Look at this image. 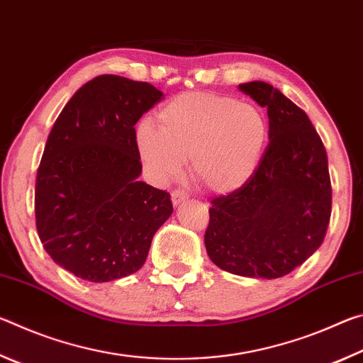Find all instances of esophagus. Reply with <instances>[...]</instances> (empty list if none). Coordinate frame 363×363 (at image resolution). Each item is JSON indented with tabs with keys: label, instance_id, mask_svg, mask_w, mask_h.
<instances>
[{
	"label": "esophagus",
	"instance_id": "34e87169",
	"mask_svg": "<svg viewBox=\"0 0 363 363\" xmlns=\"http://www.w3.org/2000/svg\"><path fill=\"white\" fill-rule=\"evenodd\" d=\"M187 199H189L187 192H184V190H181V189H176V190H173V194H171V201H173L174 206L182 203V201H186Z\"/></svg>",
	"mask_w": 363,
	"mask_h": 363
}]
</instances>
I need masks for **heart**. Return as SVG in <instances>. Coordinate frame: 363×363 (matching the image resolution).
I'll return each instance as SVG.
<instances>
[{"label": "heart", "mask_w": 363, "mask_h": 363, "mask_svg": "<svg viewBox=\"0 0 363 363\" xmlns=\"http://www.w3.org/2000/svg\"><path fill=\"white\" fill-rule=\"evenodd\" d=\"M158 128L144 121L136 134L150 173L169 179L189 158L194 179L213 192H232L253 176L269 133L256 107L218 93L174 97L160 110Z\"/></svg>", "instance_id": "obj_1"}]
</instances>
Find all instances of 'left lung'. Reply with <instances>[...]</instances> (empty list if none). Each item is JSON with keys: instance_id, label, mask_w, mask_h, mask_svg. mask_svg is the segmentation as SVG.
<instances>
[{"instance_id": "1", "label": "left lung", "mask_w": 363, "mask_h": 363, "mask_svg": "<svg viewBox=\"0 0 363 363\" xmlns=\"http://www.w3.org/2000/svg\"><path fill=\"white\" fill-rule=\"evenodd\" d=\"M238 88L267 108L269 144L242 187L211 200L205 247L225 272L279 279L323 243L331 216L327 150L304 110L272 84Z\"/></svg>"}]
</instances>
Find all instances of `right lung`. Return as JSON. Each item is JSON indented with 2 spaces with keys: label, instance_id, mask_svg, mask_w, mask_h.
Instances as JSON below:
<instances>
[{
  "label": "right lung",
  "instance_id": "add662e5",
  "mask_svg": "<svg viewBox=\"0 0 363 363\" xmlns=\"http://www.w3.org/2000/svg\"><path fill=\"white\" fill-rule=\"evenodd\" d=\"M162 96L150 83L99 75L49 133L35 184L36 230L52 261L79 279L101 284L138 272L173 213L167 190L138 181L134 125Z\"/></svg>",
  "mask_w": 363,
  "mask_h": 363
}]
</instances>
